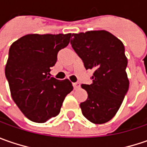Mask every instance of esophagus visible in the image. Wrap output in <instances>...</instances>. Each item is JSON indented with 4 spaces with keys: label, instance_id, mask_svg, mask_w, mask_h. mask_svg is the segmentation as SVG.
<instances>
[{
    "label": "esophagus",
    "instance_id": "obj_1",
    "mask_svg": "<svg viewBox=\"0 0 147 147\" xmlns=\"http://www.w3.org/2000/svg\"><path fill=\"white\" fill-rule=\"evenodd\" d=\"M73 86H74V89H78V88H80V83L79 82H74V83H73Z\"/></svg>",
    "mask_w": 147,
    "mask_h": 147
}]
</instances>
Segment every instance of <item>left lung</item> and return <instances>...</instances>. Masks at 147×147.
<instances>
[{"label":"left lung","mask_w":147,"mask_h":147,"mask_svg":"<svg viewBox=\"0 0 147 147\" xmlns=\"http://www.w3.org/2000/svg\"><path fill=\"white\" fill-rule=\"evenodd\" d=\"M72 37V47L86 69L94 70L92 83L81 86L88 94L80 104L82 115L93 123H105L115 115L129 87L124 46L105 30L73 33Z\"/></svg>","instance_id":"1"}]
</instances>
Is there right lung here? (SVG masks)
<instances>
[{
    "label": "right lung",
    "mask_w": 147,
    "mask_h": 147,
    "mask_svg": "<svg viewBox=\"0 0 147 147\" xmlns=\"http://www.w3.org/2000/svg\"><path fill=\"white\" fill-rule=\"evenodd\" d=\"M71 37V33L27 34L10 46L5 77L14 103L31 121L45 123L58 115L74 89L69 79L58 80L50 74L59 51L69 45Z\"/></svg>",
    "instance_id": "right-lung-1"
}]
</instances>
